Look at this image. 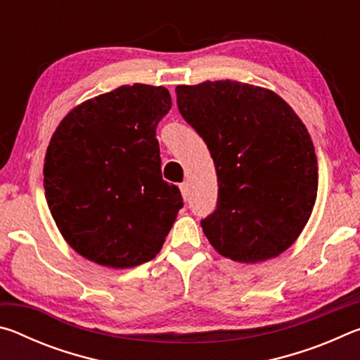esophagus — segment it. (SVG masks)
<instances>
[{"label": "esophagus", "mask_w": 360, "mask_h": 360, "mask_svg": "<svg viewBox=\"0 0 360 360\" xmlns=\"http://www.w3.org/2000/svg\"><path fill=\"white\" fill-rule=\"evenodd\" d=\"M179 188H181V193H182V198L188 200V197H191V188H188V184L187 182H182V184H179Z\"/></svg>", "instance_id": "1"}]
</instances>
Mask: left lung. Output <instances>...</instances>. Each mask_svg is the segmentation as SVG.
<instances>
[{
  "label": "left lung",
  "instance_id": "8db88e82",
  "mask_svg": "<svg viewBox=\"0 0 360 360\" xmlns=\"http://www.w3.org/2000/svg\"><path fill=\"white\" fill-rule=\"evenodd\" d=\"M176 98L216 165L217 206L202 219L212 248L245 264L284 252L318 193V160L303 122L271 90L236 81L178 85Z\"/></svg>",
  "mask_w": 360,
  "mask_h": 360
}]
</instances>
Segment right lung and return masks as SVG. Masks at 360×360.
Listing matches in <instances>:
<instances>
[{
	"mask_svg": "<svg viewBox=\"0 0 360 360\" xmlns=\"http://www.w3.org/2000/svg\"><path fill=\"white\" fill-rule=\"evenodd\" d=\"M172 109L165 87L122 85L79 105L49 143L44 191L60 233L82 257L130 268L160 252L179 188L162 179L157 124Z\"/></svg>",
	"mask_w": 360,
	"mask_h": 360,
	"instance_id": "right-lung-1",
	"label": "right lung"
}]
</instances>
